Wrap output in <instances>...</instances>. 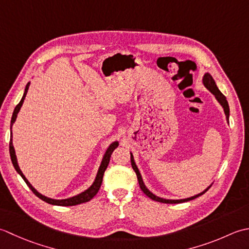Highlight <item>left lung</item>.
Returning a JSON list of instances; mask_svg holds the SVG:
<instances>
[{
	"label": "left lung",
	"mask_w": 249,
	"mask_h": 249,
	"mask_svg": "<svg viewBox=\"0 0 249 249\" xmlns=\"http://www.w3.org/2000/svg\"><path fill=\"white\" fill-rule=\"evenodd\" d=\"M202 80H203V85L205 86V88H206L207 90H210L211 92L215 95L216 100H217L218 102H219V104L222 106V108H224V110H225L227 121H228V123H229L230 109H229V104H228V101H227V99H226V96L220 92L219 89H218L217 85H216V83H215V80H214V78L212 77L211 74L205 73L204 76H203V79H202ZM130 154H131V165H132V167H133V170H134V172L136 173V176H138V180H139V184H140L141 189H142V191H143L147 196L150 197L151 200L157 201V202H161V203H170V204H176V203H182V202H187V201L194 200V199H196V197L200 196H202V195H204L205 192L211 188L212 185L207 187V188H206L204 191L200 192L199 195H196V196H194L187 197V199H180V200H169V199H163V197L157 196H155V195L153 194V192L149 191V189L147 188V187L145 186L144 181H143V178H142V175H141L140 171H139V169H138V166H136V164H135L134 157H133V155H132V153H130Z\"/></svg>",
	"instance_id": "left-lung-1"
}]
</instances>
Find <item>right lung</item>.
<instances>
[{"mask_svg": "<svg viewBox=\"0 0 249 249\" xmlns=\"http://www.w3.org/2000/svg\"><path fill=\"white\" fill-rule=\"evenodd\" d=\"M29 86H30V83H28L27 86H25V89H24V92H23V95H22V99H21V101H20V102H19V104L16 106V107H15L13 116H12V120H11V141H9V154H11V159H12V162H13V165H14V167H15V170H16V171L18 172V174L22 177L23 180L25 181V184H27V185L29 186V188L33 191V194H34L35 196H38L39 199H42L43 201H45L46 203H49V204L59 205V206H73V205L82 204V203L90 201L96 194H98L100 187H101V185H102L104 172H105L106 167H107V165H108V163H109L110 156H111V154H113L114 149L117 148L119 143H118L117 141L113 142V143H111V144L108 146V148L106 149L105 154H104V156H103V159H102V161H101V164H100V167H99V170H98V173H96L94 181L92 182V185H91L87 190L80 192V194L77 195V196H71V197H68V199H62V200L52 199V197L45 196H43L42 194H39V192H38L36 189H35L31 184H30V181H29L27 178H25V176L23 175L21 170H20V167H19V165H18L16 153H15V148H14V145H13V135H12V125L14 124L15 121H16L17 115H18L19 110H20V108H21V106H22V104H23V101H24V99H25V95H27V92H28Z\"/></svg>", "mask_w": 249, "mask_h": 249, "instance_id": "obj_1", "label": "right lung"}]
</instances>
